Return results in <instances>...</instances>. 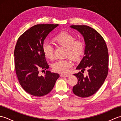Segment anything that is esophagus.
Here are the masks:
<instances>
[{"instance_id": "34e87169", "label": "esophagus", "mask_w": 121, "mask_h": 121, "mask_svg": "<svg viewBox=\"0 0 121 121\" xmlns=\"http://www.w3.org/2000/svg\"><path fill=\"white\" fill-rule=\"evenodd\" d=\"M70 75V74H61L60 76H62V77H68Z\"/></svg>"}]
</instances>
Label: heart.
Segmentation results:
<instances>
[{"label": "heart", "mask_w": 121, "mask_h": 121, "mask_svg": "<svg viewBox=\"0 0 121 121\" xmlns=\"http://www.w3.org/2000/svg\"><path fill=\"white\" fill-rule=\"evenodd\" d=\"M56 45L66 48L65 56H70L74 60L80 59L85 51V43L81 39H76L74 35L67 32L58 33L53 38ZM43 55L49 60H52L55 57L54 49L52 46L47 42L42 45ZM72 66V63L69 59L59 60L52 65L53 70L59 73H66Z\"/></svg>", "instance_id": "heart-1"}]
</instances>
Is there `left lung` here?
I'll use <instances>...</instances> for the list:
<instances>
[{
	"label": "left lung",
	"mask_w": 121,
	"mask_h": 121,
	"mask_svg": "<svg viewBox=\"0 0 121 121\" xmlns=\"http://www.w3.org/2000/svg\"><path fill=\"white\" fill-rule=\"evenodd\" d=\"M83 35L85 42V56L76 68L82 72L87 70L84 76L81 72L74 74L78 83L73 87L74 94L85 98L92 96L104 84L109 70V53L104 38L97 30L87 25H71Z\"/></svg>",
	"instance_id": "left-lung-1"
}]
</instances>
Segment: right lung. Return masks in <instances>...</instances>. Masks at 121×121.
Returning a JSON list of instances; mask_svg holds the SVG:
<instances>
[{"mask_svg": "<svg viewBox=\"0 0 121 121\" xmlns=\"http://www.w3.org/2000/svg\"><path fill=\"white\" fill-rule=\"evenodd\" d=\"M58 24H37L26 30L18 38L14 51V66L18 81L24 91L34 96H45L52 91L59 78L58 73L39 72L49 65L42 50L46 37Z\"/></svg>", "mask_w": 121, "mask_h": 121, "instance_id": "obj_1", "label": "right lung"}]
</instances>
